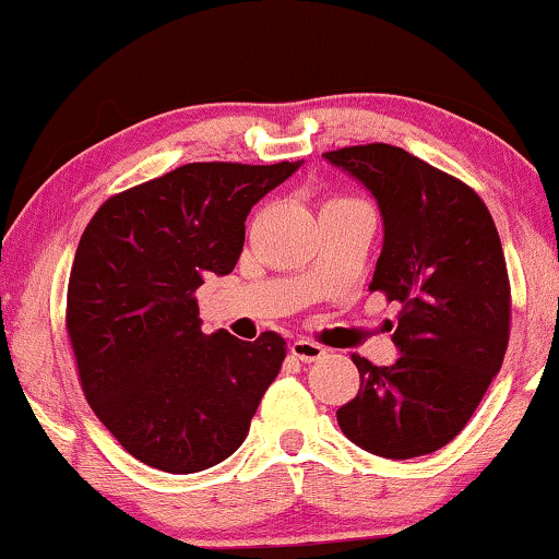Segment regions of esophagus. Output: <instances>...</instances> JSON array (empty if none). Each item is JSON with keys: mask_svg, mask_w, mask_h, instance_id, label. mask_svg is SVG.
Here are the masks:
<instances>
[{"mask_svg": "<svg viewBox=\"0 0 559 559\" xmlns=\"http://www.w3.org/2000/svg\"><path fill=\"white\" fill-rule=\"evenodd\" d=\"M288 348H292V354L297 356V359L305 361V365H309V361H318L325 356V348H322L320 344H314V341H307V338H297Z\"/></svg>", "mask_w": 559, "mask_h": 559, "instance_id": "obj_1", "label": "esophagus"}]
</instances>
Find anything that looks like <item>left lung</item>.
Returning <instances> with one entry per match:
<instances>
[{"instance_id":"obj_1","label":"left lung","mask_w":559,"mask_h":559,"mask_svg":"<svg viewBox=\"0 0 559 559\" xmlns=\"http://www.w3.org/2000/svg\"><path fill=\"white\" fill-rule=\"evenodd\" d=\"M365 185L382 215L369 288L399 301L393 367L354 354L359 393L338 416L354 445L406 461L448 445L502 367L510 284L487 205L472 187L403 147L372 143L325 153Z\"/></svg>"}]
</instances>
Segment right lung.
Listing matches in <instances>:
<instances>
[{"mask_svg": "<svg viewBox=\"0 0 559 559\" xmlns=\"http://www.w3.org/2000/svg\"><path fill=\"white\" fill-rule=\"evenodd\" d=\"M299 166L187 164L114 194L85 226L67 333L93 414L145 466L205 472L250 432L286 341L205 335L194 292L234 271L252 205Z\"/></svg>", "mask_w": 559, "mask_h": 559, "instance_id": "right-lung-1", "label": "right lung"}]
</instances>
